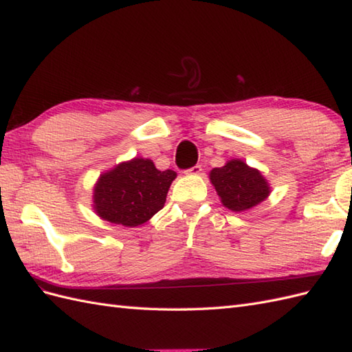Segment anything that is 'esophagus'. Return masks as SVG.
Wrapping results in <instances>:
<instances>
[{
	"instance_id": "obj_1",
	"label": "esophagus",
	"mask_w": 352,
	"mask_h": 352,
	"mask_svg": "<svg viewBox=\"0 0 352 352\" xmlns=\"http://www.w3.org/2000/svg\"><path fill=\"white\" fill-rule=\"evenodd\" d=\"M201 170H203L201 164H195V166L186 169L184 172H186V174H189V175H198V174H201Z\"/></svg>"
}]
</instances>
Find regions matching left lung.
<instances>
[{
  "label": "left lung",
  "instance_id": "left-lung-1",
  "mask_svg": "<svg viewBox=\"0 0 352 352\" xmlns=\"http://www.w3.org/2000/svg\"><path fill=\"white\" fill-rule=\"evenodd\" d=\"M210 180L222 204L233 212L248 210L269 195L263 175L242 160H230L226 166L214 168Z\"/></svg>",
  "mask_w": 352,
  "mask_h": 352
}]
</instances>
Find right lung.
I'll return each instance as SVG.
<instances>
[{
    "label": "right lung",
    "instance_id": "obj_1",
    "mask_svg": "<svg viewBox=\"0 0 352 352\" xmlns=\"http://www.w3.org/2000/svg\"><path fill=\"white\" fill-rule=\"evenodd\" d=\"M175 172L155 169L148 159H133L100 177L95 210L102 219L138 227L162 210Z\"/></svg>",
    "mask_w": 352,
    "mask_h": 352
}]
</instances>
